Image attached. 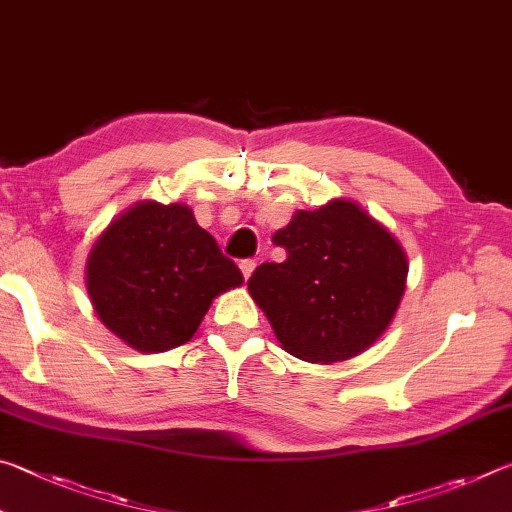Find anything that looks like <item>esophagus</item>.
I'll list each match as a JSON object with an SVG mask.
<instances>
[{"label": "esophagus", "mask_w": 512, "mask_h": 512, "mask_svg": "<svg viewBox=\"0 0 512 512\" xmlns=\"http://www.w3.org/2000/svg\"><path fill=\"white\" fill-rule=\"evenodd\" d=\"M239 268H241V273H244V277L248 280V277L253 275V271H255V259H241Z\"/></svg>", "instance_id": "34e87169"}]
</instances>
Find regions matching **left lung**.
<instances>
[{
	"label": "left lung",
	"mask_w": 512,
	"mask_h": 512,
	"mask_svg": "<svg viewBox=\"0 0 512 512\" xmlns=\"http://www.w3.org/2000/svg\"><path fill=\"white\" fill-rule=\"evenodd\" d=\"M273 244L282 264L255 268L248 291L293 357L334 363L368 350L391 325L409 262L384 225L352 201L293 214Z\"/></svg>",
	"instance_id": "1"
}]
</instances>
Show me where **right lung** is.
<instances>
[{
    "instance_id": "1",
    "label": "right lung",
    "mask_w": 512,
    "mask_h": 512,
    "mask_svg": "<svg viewBox=\"0 0 512 512\" xmlns=\"http://www.w3.org/2000/svg\"><path fill=\"white\" fill-rule=\"evenodd\" d=\"M241 282L237 264L180 203L133 205L94 241L85 264L101 323L140 352L187 343L212 300Z\"/></svg>"
}]
</instances>
